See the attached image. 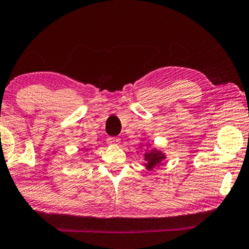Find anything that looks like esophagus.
Returning a JSON list of instances; mask_svg holds the SVG:
<instances>
[{
	"label": "esophagus",
	"instance_id": "esophagus-1",
	"mask_svg": "<svg viewBox=\"0 0 249 249\" xmlns=\"http://www.w3.org/2000/svg\"><path fill=\"white\" fill-rule=\"evenodd\" d=\"M120 143L121 139H118V137H108V139H107V144H108V145H118Z\"/></svg>",
	"mask_w": 249,
	"mask_h": 249
}]
</instances>
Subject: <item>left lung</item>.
Listing matches in <instances>:
<instances>
[{"label": "left lung", "instance_id": "left-lung-1", "mask_svg": "<svg viewBox=\"0 0 249 249\" xmlns=\"http://www.w3.org/2000/svg\"><path fill=\"white\" fill-rule=\"evenodd\" d=\"M145 166L147 170H152L154 168V166H157L158 164H160L162 160H164L165 159V155L162 153L161 151H158L155 150V148H153V150L147 152V153H145Z\"/></svg>", "mask_w": 249, "mask_h": 249}]
</instances>
